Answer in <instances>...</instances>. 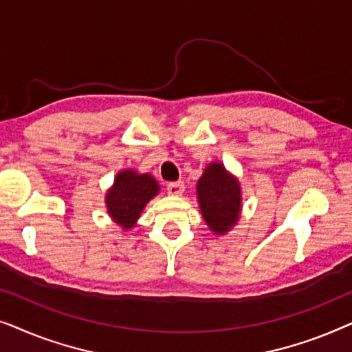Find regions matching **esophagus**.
I'll list each match as a JSON object with an SVG mask.
<instances>
[{"mask_svg": "<svg viewBox=\"0 0 352 352\" xmlns=\"http://www.w3.org/2000/svg\"><path fill=\"white\" fill-rule=\"evenodd\" d=\"M166 190H168V194H170V195L179 197V195H182V192H184V182H182V181L170 182V184L166 186Z\"/></svg>", "mask_w": 352, "mask_h": 352, "instance_id": "esophagus-1", "label": "esophagus"}]
</instances>
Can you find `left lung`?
Masks as SVG:
<instances>
[{"mask_svg":"<svg viewBox=\"0 0 352 352\" xmlns=\"http://www.w3.org/2000/svg\"><path fill=\"white\" fill-rule=\"evenodd\" d=\"M197 199L210 230L223 235L237 224L242 206L240 184L223 163H210L197 182Z\"/></svg>","mask_w":352,"mask_h":352,"instance_id":"obj_1","label":"left lung"}]
</instances>
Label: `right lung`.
<instances>
[{
	"mask_svg": "<svg viewBox=\"0 0 352 352\" xmlns=\"http://www.w3.org/2000/svg\"><path fill=\"white\" fill-rule=\"evenodd\" d=\"M160 190L151 175H139L133 170L120 171L112 189L105 194L107 211L115 223L123 229H131L141 216L147 201Z\"/></svg>",
	"mask_w": 352,
	"mask_h": 352,
	"instance_id": "obj_1",
	"label": "right lung"
}]
</instances>
